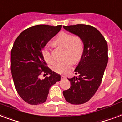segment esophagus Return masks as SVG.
<instances>
[{
    "label": "esophagus",
    "mask_w": 122,
    "mask_h": 122,
    "mask_svg": "<svg viewBox=\"0 0 122 122\" xmlns=\"http://www.w3.org/2000/svg\"><path fill=\"white\" fill-rule=\"evenodd\" d=\"M65 78H66V76H64V75H62V76H61V80H64Z\"/></svg>",
    "instance_id": "esophagus-1"
}]
</instances>
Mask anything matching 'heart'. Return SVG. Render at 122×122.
Returning <instances> with one entry per match:
<instances>
[{"mask_svg": "<svg viewBox=\"0 0 122 122\" xmlns=\"http://www.w3.org/2000/svg\"><path fill=\"white\" fill-rule=\"evenodd\" d=\"M55 43L66 50V58L70 59L56 62L53 66V70L59 74H65L71 69L72 60L77 62L81 58L83 53V43L80 37L66 32L60 34L55 40ZM42 56L48 64H51L54 61L50 48L48 46L43 49Z\"/></svg>", "mask_w": 122, "mask_h": 122, "instance_id": "heart-1", "label": "heart"}]
</instances>
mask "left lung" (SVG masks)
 <instances>
[{
  "instance_id": "1",
  "label": "left lung",
  "mask_w": 122,
  "mask_h": 122,
  "mask_svg": "<svg viewBox=\"0 0 122 122\" xmlns=\"http://www.w3.org/2000/svg\"><path fill=\"white\" fill-rule=\"evenodd\" d=\"M63 27L81 39L84 45L83 55L74 70L78 78L68 79L71 87L63 92L68 102L81 104L93 97L101 83L108 61L107 44L103 36L92 26L78 24Z\"/></svg>"
}]
</instances>
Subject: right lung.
<instances>
[{
	"label": "right lung",
	"mask_w": 122,
	"mask_h": 122,
	"mask_svg": "<svg viewBox=\"0 0 122 122\" xmlns=\"http://www.w3.org/2000/svg\"><path fill=\"white\" fill-rule=\"evenodd\" d=\"M61 28L62 25L34 26L23 31L14 42L11 52L12 77L19 95L29 104L44 103L50 88L60 80V74L46 66L42 50ZM42 73L49 76L41 79Z\"/></svg>",
	"instance_id": "1"
}]
</instances>
